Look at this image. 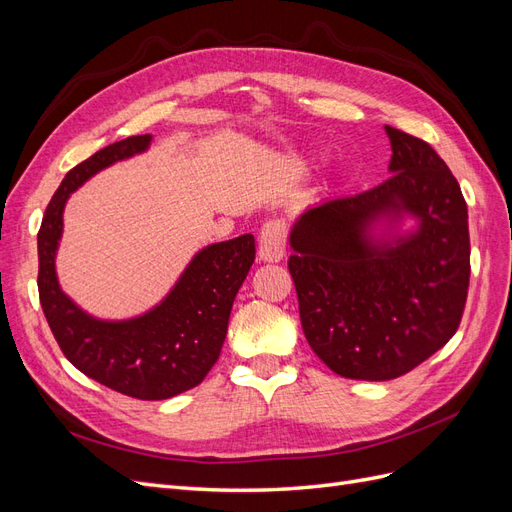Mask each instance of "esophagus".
Instances as JSON below:
<instances>
[{"mask_svg": "<svg viewBox=\"0 0 512 512\" xmlns=\"http://www.w3.org/2000/svg\"><path fill=\"white\" fill-rule=\"evenodd\" d=\"M286 254V224L282 220H271L260 230L258 258L265 262H280Z\"/></svg>", "mask_w": 512, "mask_h": 512, "instance_id": "1", "label": "esophagus"}]
</instances>
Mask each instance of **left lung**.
Returning <instances> with one entry per match:
<instances>
[{"instance_id": "8db88e82", "label": "left lung", "mask_w": 512, "mask_h": 512, "mask_svg": "<svg viewBox=\"0 0 512 512\" xmlns=\"http://www.w3.org/2000/svg\"><path fill=\"white\" fill-rule=\"evenodd\" d=\"M384 132L391 177L307 207L288 237L307 344L335 374L371 382L404 376L438 352L459 327L470 284L457 179L421 138Z\"/></svg>"}]
</instances>
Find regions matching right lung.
<instances>
[{
  "label": "right lung",
  "instance_id": "right-lung-1",
  "mask_svg": "<svg viewBox=\"0 0 512 512\" xmlns=\"http://www.w3.org/2000/svg\"><path fill=\"white\" fill-rule=\"evenodd\" d=\"M151 134L108 145L61 181L38 232V292L46 322L66 359L108 389L136 399H170L194 389L218 361L237 292L254 262V237L241 235L198 250L166 297L147 312L104 320L61 290L55 269L72 192L100 170L145 153Z\"/></svg>",
  "mask_w": 512,
  "mask_h": 512
}]
</instances>
